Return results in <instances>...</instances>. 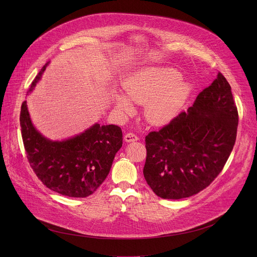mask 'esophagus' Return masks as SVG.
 Instances as JSON below:
<instances>
[{"label": "esophagus", "mask_w": 257, "mask_h": 257, "mask_svg": "<svg viewBox=\"0 0 257 257\" xmlns=\"http://www.w3.org/2000/svg\"><path fill=\"white\" fill-rule=\"evenodd\" d=\"M124 140L126 142H133V141H137L138 140V136L135 135L134 133H127L125 136H124Z\"/></svg>", "instance_id": "esophagus-1"}]
</instances>
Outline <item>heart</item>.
Returning <instances> with one entry per match:
<instances>
[{
	"label": "heart",
	"instance_id": "b5f03b06",
	"mask_svg": "<svg viewBox=\"0 0 257 257\" xmlns=\"http://www.w3.org/2000/svg\"><path fill=\"white\" fill-rule=\"evenodd\" d=\"M180 79L181 74L175 69L146 67L125 80V95L116 92L113 101L122 114L133 111L132 101L145 103L146 120L154 125H165L178 115L191 91L190 85Z\"/></svg>",
	"mask_w": 257,
	"mask_h": 257
}]
</instances>
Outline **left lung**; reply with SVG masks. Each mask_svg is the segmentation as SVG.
I'll return each mask as SVG.
<instances>
[{"instance_id": "1", "label": "left lung", "mask_w": 257, "mask_h": 257, "mask_svg": "<svg viewBox=\"0 0 257 257\" xmlns=\"http://www.w3.org/2000/svg\"><path fill=\"white\" fill-rule=\"evenodd\" d=\"M238 111L222 73L194 103L160 131L145 137L143 175L164 199L197 194L222 172L234 148Z\"/></svg>"}]
</instances>
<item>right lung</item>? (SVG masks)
<instances>
[{"label":"right lung","instance_id":"1","mask_svg":"<svg viewBox=\"0 0 257 257\" xmlns=\"http://www.w3.org/2000/svg\"><path fill=\"white\" fill-rule=\"evenodd\" d=\"M49 62L32 81L31 92ZM21 135L29 165L51 190L69 197H87L101 185L122 148V130L116 125L95 123L84 132L62 141H53L33 126L26 100L20 112Z\"/></svg>","mask_w":257,"mask_h":257}]
</instances>
